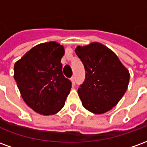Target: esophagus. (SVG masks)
<instances>
[{"label":"esophagus","instance_id":"esophagus-1","mask_svg":"<svg viewBox=\"0 0 147 147\" xmlns=\"http://www.w3.org/2000/svg\"><path fill=\"white\" fill-rule=\"evenodd\" d=\"M71 83L73 85H75V83H76V79H75V77L72 76L71 78Z\"/></svg>","mask_w":147,"mask_h":147}]
</instances>
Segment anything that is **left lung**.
Returning <instances> with one entry per match:
<instances>
[{"label": "left lung", "instance_id": "1", "mask_svg": "<svg viewBox=\"0 0 147 147\" xmlns=\"http://www.w3.org/2000/svg\"><path fill=\"white\" fill-rule=\"evenodd\" d=\"M84 65L85 80L78 89L83 107L95 114L113 108L126 92L130 74L113 52L98 42L75 49Z\"/></svg>", "mask_w": 147, "mask_h": 147}]
</instances>
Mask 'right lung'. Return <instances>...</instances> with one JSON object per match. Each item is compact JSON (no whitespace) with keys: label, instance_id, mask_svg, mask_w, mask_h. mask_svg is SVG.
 <instances>
[{"label":"right lung","instance_id":"right-lung-1","mask_svg":"<svg viewBox=\"0 0 147 147\" xmlns=\"http://www.w3.org/2000/svg\"><path fill=\"white\" fill-rule=\"evenodd\" d=\"M64 49L56 42L35 45L14 65V79L30 108L44 116L58 113L70 93L71 82L62 72Z\"/></svg>","mask_w":147,"mask_h":147}]
</instances>
